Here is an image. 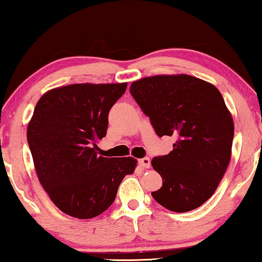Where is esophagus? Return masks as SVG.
Wrapping results in <instances>:
<instances>
[{
  "label": "esophagus",
  "instance_id": "esophagus-1",
  "mask_svg": "<svg viewBox=\"0 0 262 262\" xmlns=\"http://www.w3.org/2000/svg\"><path fill=\"white\" fill-rule=\"evenodd\" d=\"M139 166L142 168H149L150 167V160L149 158H143L139 160Z\"/></svg>",
  "mask_w": 262,
  "mask_h": 262
}]
</instances>
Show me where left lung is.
I'll return each instance as SVG.
<instances>
[{
	"label": "left lung",
	"mask_w": 262,
	"mask_h": 262,
	"mask_svg": "<svg viewBox=\"0 0 262 262\" xmlns=\"http://www.w3.org/2000/svg\"><path fill=\"white\" fill-rule=\"evenodd\" d=\"M130 94L160 138L177 139L169 154L151 160L162 178L153 198L177 213L204 205L231 160L234 123L221 93L209 82L179 74L134 81Z\"/></svg>",
	"instance_id": "1"
}]
</instances>
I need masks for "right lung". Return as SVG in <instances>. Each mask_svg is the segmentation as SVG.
Instances as JSON below:
<instances>
[{
	"label": "right lung",
	"mask_w": 262,
	"mask_h": 262,
	"mask_svg": "<svg viewBox=\"0 0 262 262\" xmlns=\"http://www.w3.org/2000/svg\"><path fill=\"white\" fill-rule=\"evenodd\" d=\"M127 83H76L42 95L27 140L38 181L58 209L92 219L108 209L134 158H104L96 142L107 134L108 114Z\"/></svg>",
	"instance_id": "obj_1"
}]
</instances>
